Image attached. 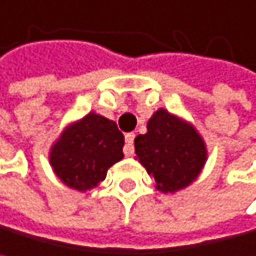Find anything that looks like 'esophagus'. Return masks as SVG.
<instances>
[{
    "label": "esophagus",
    "mask_w": 256,
    "mask_h": 256,
    "mask_svg": "<svg viewBox=\"0 0 256 256\" xmlns=\"http://www.w3.org/2000/svg\"><path fill=\"white\" fill-rule=\"evenodd\" d=\"M134 138H136V134L129 132L126 134V145H124V154L127 156H130L134 154Z\"/></svg>",
    "instance_id": "34e87169"
}]
</instances>
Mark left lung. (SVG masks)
Segmentation results:
<instances>
[{
    "label": "left lung",
    "instance_id": "8db88e82",
    "mask_svg": "<svg viewBox=\"0 0 256 256\" xmlns=\"http://www.w3.org/2000/svg\"><path fill=\"white\" fill-rule=\"evenodd\" d=\"M136 154L156 190L173 192L192 183L206 163V145L194 127L158 109L150 118L147 134L137 136Z\"/></svg>",
    "mask_w": 256,
    "mask_h": 256
}]
</instances>
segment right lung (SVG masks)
<instances>
[{
	"label": "right lung",
	"instance_id": "obj_1",
	"mask_svg": "<svg viewBox=\"0 0 256 256\" xmlns=\"http://www.w3.org/2000/svg\"><path fill=\"white\" fill-rule=\"evenodd\" d=\"M124 136L114 120L90 112L62 134L50 150L54 172L66 186L86 191L106 178L108 170L122 160Z\"/></svg>",
	"mask_w": 256,
	"mask_h": 256
}]
</instances>
